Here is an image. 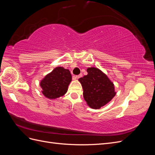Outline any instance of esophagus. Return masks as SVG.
Returning a JSON list of instances; mask_svg holds the SVG:
<instances>
[{"instance_id": "1", "label": "esophagus", "mask_w": 155, "mask_h": 155, "mask_svg": "<svg viewBox=\"0 0 155 155\" xmlns=\"http://www.w3.org/2000/svg\"><path fill=\"white\" fill-rule=\"evenodd\" d=\"M81 76H82V74H79V75H78V76H75V78H76V79H79V78H81Z\"/></svg>"}]
</instances>
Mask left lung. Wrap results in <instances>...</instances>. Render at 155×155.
I'll use <instances>...</instances> for the list:
<instances>
[{"mask_svg":"<svg viewBox=\"0 0 155 155\" xmlns=\"http://www.w3.org/2000/svg\"><path fill=\"white\" fill-rule=\"evenodd\" d=\"M87 71V76L78 79L83 89V97L92 109H100L115 96L114 84L100 69L91 67Z\"/></svg>","mask_w":155,"mask_h":155,"instance_id":"1","label":"left lung"}]
</instances>
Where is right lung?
Masks as SVG:
<instances>
[{
	"instance_id": "add662e5",
	"label": "right lung",
	"mask_w": 155,
	"mask_h": 155,
	"mask_svg": "<svg viewBox=\"0 0 155 155\" xmlns=\"http://www.w3.org/2000/svg\"><path fill=\"white\" fill-rule=\"evenodd\" d=\"M71 81L72 76L69 70L56 67L41 80L40 85L43 90L42 93L49 99L59 97L67 92Z\"/></svg>"
}]
</instances>
